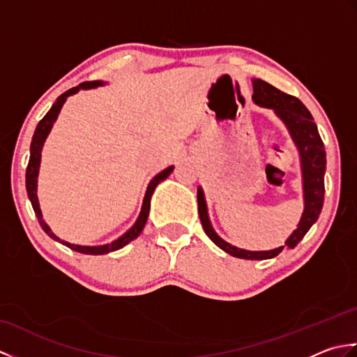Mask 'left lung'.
I'll list each match as a JSON object with an SVG mask.
<instances>
[{"label":"left lung","instance_id":"1","mask_svg":"<svg viewBox=\"0 0 357 357\" xmlns=\"http://www.w3.org/2000/svg\"><path fill=\"white\" fill-rule=\"evenodd\" d=\"M253 96L252 100L256 105L264 109H271L275 115L282 121L290 133L296 149L299 151L301 158V172H302V188H304V211L299 219L298 229L293 230L290 236L287 238L285 245H280L265 252H250V250L238 248L229 242L224 241L215 231L213 225L210 222L206 196H204L202 187H198V208L199 218L207 236L215 244L234 257L241 259H271L282 252L284 247L294 248L299 244L301 239L305 236L317 218L321 215L324 206V176L325 165H327V156H325L324 142L321 135L317 132V126L314 124L312 113L302 104L298 98L280 92L276 87L270 86L268 82L262 79H253Z\"/></svg>","mask_w":357,"mask_h":357}]
</instances>
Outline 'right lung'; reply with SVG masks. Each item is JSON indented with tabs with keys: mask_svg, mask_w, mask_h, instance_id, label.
Returning <instances> with one entry per match:
<instances>
[{
	"mask_svg": "<svg viewBox=\"0 0 357 357\" xmlns=\"http://www.w3.org/2000/svg\"><path fill=\"white\" fill-rule=\"evenodd\" d=\"M105 82L104 81H92V82H82V84L73 87L70 90H67L61 96L56 98L55 104L52 105V109L45 113V116L38 123L36 128H35V133H33V138L32 142H30V158H29V165H27V170H26V190H27V196L30 202H32V207L35 215L38 218V221H40V225L43 227V230L49 234L52 239H55L59 244H63L66 247H69L75 252H79V253H84V255H105V253H110V252H115V250L123 248L124 245H127L128 242H132L133 239H136L139 236V233L142 231L144 225L147 222V218H149V211H150V199H151V195H153L155 188L159 183H162L164 179H167L170 176V173L173 172L174 165L167 167L165 170L159 172L156 176L150 181L149 185H147V190L146 195H144V201H142V207L139 211V216L136 219L135 224L128 229L124 234H121V236L115 241H112L110 244H104V245H78V244H70V242L59 239L55 233L52 231L50 227L47 225V222L43 219V213H41V208H40V201H38V174H40V165H41V151L44 147V142L47 139V136L52 130L53 124H55V121L59 115V112H61L64 102L67 101V98L78 93L79 90H89V89H96L100 86H104Z\"/></svg>",
	"mask_w": 357,
	"mask_h": 357,
	"instance_id": "obj_1",
	"label": "right lung"
}]
</instances>
